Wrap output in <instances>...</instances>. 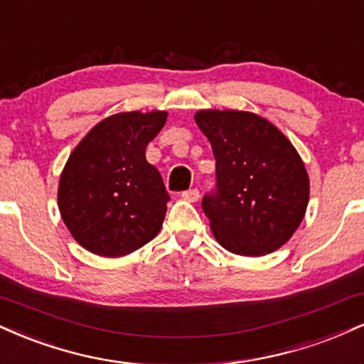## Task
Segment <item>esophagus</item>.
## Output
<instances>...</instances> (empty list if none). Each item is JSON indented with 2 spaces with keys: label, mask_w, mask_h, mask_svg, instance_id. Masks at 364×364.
I'll use <instances>...</instances> for the list:
<instances>
[{
  "label": "esophagus",
  "mask_w": 364,
  "mask_h": 364,
  "mask_svg": "<svg viewBox=\"0 0 364 364\" xmlns=\"http://www.w3.org/2000/svg\"><path fill=\"white\" fill-rule=\"evenodd\" d=\"M182 198L189 203H196L199 199V189H189V191H183L182 192Z\"/></svg>",
  "instance_id": "34e87169"
}]
</instances>
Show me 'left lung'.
Returning <instances> with one entry per match:
<instances>
[{
  "label": "left lung",
  "mask_w": 364,
  "mask_h": 364,
  "mask_svg": "<svg viewBox=\"0 0 364 364\" xmlns=\"http://www.w3.org/2000/svg\"><path fill=\"white\" fill-rule=\"evenodd\" d=\"M211 143L216 186L203 211L221 247L259 257L291 238L309 206V175L288 138L266 119L242 110H200Z\"/></svg>",
  "instance_id": "8db88e82"
}]
</instances>
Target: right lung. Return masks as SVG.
Instances as JSON below:
<instances>
[{
	"instance_id": "obj_1",
	"label": "right lung",
	"mask_w": 364,
	"mask_h": 364,
	"mask_svg": "<svg viewBox=\"0 0 364 364\" xmlns=\"http://www.w3.org/2000/svg\"><path fill=\"white\" fill-rule=\"evenodd\" d=\"M166 112H121L98 122L64 166L58 204L81 247L121 257L156 237L170 200L161 175L146 161V146Z\"/></svg>"
}]
</instances>
